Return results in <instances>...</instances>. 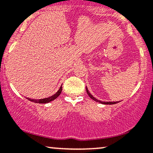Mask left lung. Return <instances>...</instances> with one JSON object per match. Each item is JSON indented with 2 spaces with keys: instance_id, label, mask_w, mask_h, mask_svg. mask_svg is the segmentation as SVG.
Wrapping results in <instances>:
<instances>
[{
  "instance_id": "left-lung-1",
  "label": "left lung",
  "mask_w": 153,
  "mask_h": 153,
  "mask_svg": "<svg viewBox=\"0 0 153 153\" xmlns=\"http://www.w3.org/2000/svg\"><path fill=\"white\" fill-rule=\"evenodd\" d=\"M86 91H87V93H88L89 97H90L91 99H92L93 100H94V101H96V102H100V103H102V104H114L118 103V102H105L100 101V100H97L96 98H94V97L92 96V94L90 93V92H89L88 90V88H86Z\"/></svg>"
}]
</instances>
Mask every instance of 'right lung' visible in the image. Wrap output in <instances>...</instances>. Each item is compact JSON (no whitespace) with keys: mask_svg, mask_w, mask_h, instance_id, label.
<instances>
[{"mask_svg":"<svg viewBox=\"0 0 153 153\" xmlns=\"http://www.w3.org/2000/svg\"><path fill=\"white\" fill-rule=\"evenodd\" d=\"M61 91H62V85L60 87L59 90H58V92H56V94H54L53 95H52L51 97H47V98H45V99H42V100H32V99H30V98H27V99L30 100L31 102H35V103H39V104H45V103H48V102H51V101H53L55 99H56L60 95V94L61 93Z\"/></svg>","mask_w":153,"mask_h":153,"instance_id":"1","label":"right lung"}]
</instances>
